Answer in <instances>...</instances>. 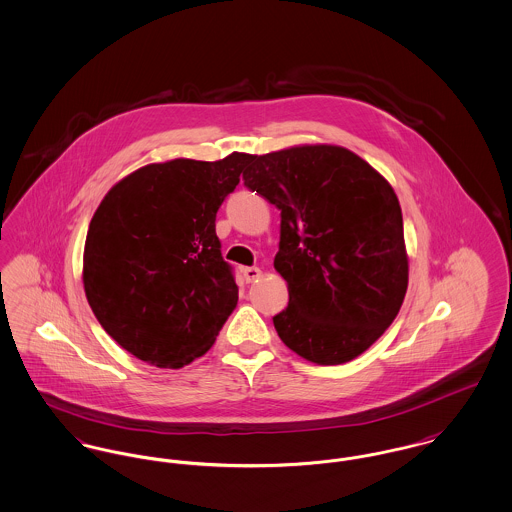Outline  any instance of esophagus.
I'll return each instance as SVG.
<instances>
[{
	"label": "esophagus",
	"mask_w": 512,
	"mask_h": 512,
	"mask_svg": "<svg viewBox=\"0 0 512 512\" xmlns=\"http://www.w3.org/2000/svg\"><path fill=\"white\" fill-rule=\"evenodd\" d=\"M241 273H243V278H245L247 282H255V280H259L261 275H263L261 269H257V267H245Z\"/></svg>",
	"instance_id": "esophagus-1"
}]
</instances>
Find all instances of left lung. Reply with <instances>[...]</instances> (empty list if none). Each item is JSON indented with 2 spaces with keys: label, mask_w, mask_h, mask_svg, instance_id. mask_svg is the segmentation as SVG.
Listing matches in <instances>:
<instances>
[{
  "label": "left lung",
  "mask_w": 512,
  "mask_h": 512,
  "mask_svg": "<svg viewBox=\"0 0 512 512\" xmlns=\"http://www.w3.org/2000/svg\"><path fill=\"white\" fill-rule=\"evenodd\" d=\"M243 181L280 210L275 269L288 308L273 323L282 343L323 366L364 353L392 325L409 282L392 185L331 144L251 156Z\"/></svg>",
  "instance_id": "obj_1"
}]
</instances>
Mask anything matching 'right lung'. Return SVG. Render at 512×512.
<instances>
[{"label": "right lung", "instance_id": "right-lung-1", "mask_svg": "<svg viewBox=\"0 0 512 512\" xmlns=\"http://www.w3.org/2000/svg\"><path fill=\"white\" fill-rule=\"evenodd\" d=\"M249 154L144 165L97 206L83 288L101 327L136 358L181 368L206 353L237 304L216 212Z\"/></svg>", "mask_w": 512, "mask_h": 512}]
</instances>
